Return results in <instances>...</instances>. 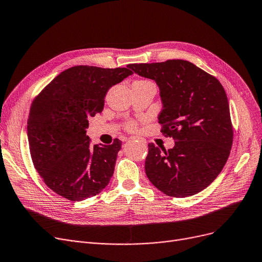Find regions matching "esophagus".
<instances>
[{
	"label": "esophagus",
	"mask_w": 262,
	"mask_h": 262,
	"mask_svg": "<svg viewBox=\"0 0 262 262\" xmlns=\"http://www.w3.org/2000/svg\"><path fill=\"white\" fill-rule=\"evenodd\" d=\"M126 140H128V141H132V140H139V141L145 143V140H143V139H141V138H137V137H130V138H128V139H126Z\"/></svg>",
	"instance_id": "34e87169"
}]
</instances>
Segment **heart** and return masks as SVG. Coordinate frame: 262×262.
Masks as SVG:
<instances>
[{
  "instance_id": "1",
  "label": "heart",
  "mask_w": 262,
  "mask_h": 262,
  "mask_svg": "<svg viewBox=\"0 0 262 262\" xmlns=\"http://www.w3.org/2000/svg\"><path fill=\"white\" fill-rule=\"evenodd\" d=\"M137 82H149V81H146V80H141V81H137ZM127 128H128L129 130H134V129L136 128V124H135V123H128V125H127Z\"/></svg>"
}]
</instances>
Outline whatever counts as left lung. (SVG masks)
Masks as SVG:
<instances>
[{"label": "left lung", "instance_id": "obj_1", "mask_svg": "<svg viewBox=\"0 0 262 262\" xmlns=\"http://www.w3.org/2000/svg\"><path fill=\"white\" fill-rule=\"evenodd\" d=\"M159 89L163 109L158 122L174 146L149 143L145 173L170 197L192 196L208 187L229 157L233 130L228 98L221 82L188 61L129 64Z\"/></svg>", "mask_w": 262, "mask_h": 262}]
</instances>
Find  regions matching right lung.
I'll use <instances>...</instances> for the list:
<instances>
[{"mask_svg":"<svg viewBox=\"0 0 262 262\" xmlns=\"http://www.w3.org/2000/svg\"><path fill=\"white\" fill-rule=\"evenodd\" d=\"M130 75L124 67L74 66L33 100L28 120L31 157L45 183L58 195L81 201L109 184L122 142L91 144L88 119L103 111L108 90Z\"/></svg>","mask_w":262,"mask_h":262,"instance_id":"1","label":"right lung"}]
</instances>
